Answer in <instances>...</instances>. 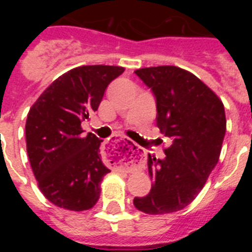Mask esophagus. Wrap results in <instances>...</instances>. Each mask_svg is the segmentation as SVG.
Returning a JSON list of instances; mask_svg holds the SVG:
<instances>
[{
	"label": "esophagus",
	"instance_id": "34e87169",
	"mask_svg": "<svg viewBox=\"0 0 252 252\" xmlns=\"http://www.w3.org/2000/svg\"><path fill=\"white\" fill-rule=\"evenodd\" d=\"M127 151H136L137 154L141 153V148L136 145V144H133L131 140L126 139V137L122 136H115L110 142H108V145H107L106 153L107 157L110 158L112 160H122V157H124L125 154H127Z\"/></svg>",
	"mask_w": 252,
	"mask_h": 252
}]
</instances>
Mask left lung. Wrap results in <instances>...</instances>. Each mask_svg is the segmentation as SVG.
<instances>
[{"mask_svg": "<svg viewBox=\"0 0 252 252\" xmlns=\"http://www.w3.org/2000/svg\"><path fill=\"white\" fill-rule=\"evenodd\" d=\"M135 73L153 91L157 125L169 146L164 159L149 155L150 193L135 197L133 204L148 215L177 212L199 194L218 162L226 133L223 103L199 78L178 66Z\"/></svg>", "mask_w": 252, "mask_h": 252, "instance_id": "8db88e82", "label": "left lung"}]
</instances>
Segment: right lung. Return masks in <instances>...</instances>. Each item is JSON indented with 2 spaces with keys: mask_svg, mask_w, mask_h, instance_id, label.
Returning <instances> with one entry per match:
<instances>
[{
  "mask_svg": "<svg viewBox=\"0 0 252 252\" xmlns=\"http://www.w3.org/2000/svg\"><path fill=\"white\" fill-rule=\"evenodd\" d=\"M113 65H83L60 75L32 104L26 120V150L37 186L60 208L86 211L97 203L102 140L81 124L98 110L107 86L124 73Z\"/></svg>",
  "mask_w": 252,
  "mask_h": 252,
  "instance_id": "1",
  "label": "right lung"
}]
</instances>
